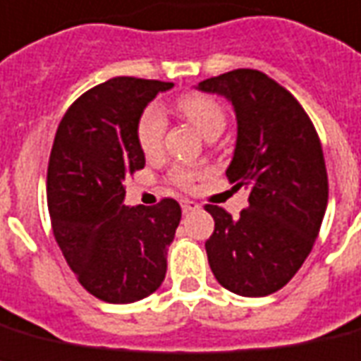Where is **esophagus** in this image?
Listing matches in <instances>:
<instances>
[{"label": "esophagus", "mask_w": 361, "mask_h": 361, "mask_svg": "<svg viewBox=\"0 0 361 361\" xmlns=\"http://www.w3.org/2000/svg\"><path fill=\"white\" fill-rule=\"evenodd\" d=\"M180 207H183L184 214H190V212H195V210L201 209V204L192 201V199H183V201H180Z\"/></svg>", "instance_id": "1"}]
</instances>
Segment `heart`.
Masks as SVG:
<instances>
[{
    "label": "heart",
    "instance_id": "obj_1",
    "mask_svg": "<svg viewBox=\"0 0 361 361\" xmlns=\"http://www.w3.org/2000/svg\"><path fill=\"white\" fill-rule=\"evenodd\" d=\"M178 109L204 137L212 134H221L226 126V111L221 104L207 94H186L178 100ZM166 115L157 104H151L143 109L137 121V143L147 157L157 154L162 149L164 132H166ZM173 180L180 186H188L194 180V173L186 167H175L171 173Z\"/></svg>",
    "mask_w": 361,
    "mask_h": 361
}]
</instances>
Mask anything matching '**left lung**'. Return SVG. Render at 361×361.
<instances>
[{
    "label": "left lung",
    "mask_w": 361,
    "mask_h": 361,
    "mask_svg": "<svg viewBox=\"0 0 361 361\" xmlns=\"http://www.w3.org/2000/svg\"><path fill=\"white\" fill-rule=\"evenodd\" d=\"M195 89L233 106L236 143L226 175L250 192L238 218L216 204L204 207L214 218V233L204 242L210 270L235 295H272L304 264L326 212L321 141L298 100L262 72L236 68Z\"/></svg>",
    "instance_id": "left-lung-1"
}]
</instances>
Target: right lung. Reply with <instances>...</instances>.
Wrapping results in <instances>:
<instances>
[{
    "instance_id": "add662e5",
    "label": "right lung",
    "mask_w": 361,
    "mask_h": 361,
    "mask_svg": "<svg viewBox=\"0 0 361 361\" xmlns=\"http://www.w3.org/2000/svg\"><path fill=\"white\" fill-rule=\"evenodd\" d=\"M173 83L117 76L89 89L59 123L48 164L51 229L83 289L132 304L162 285L180 204L126 207L125 178L145 167L137 121Z\"/></svg>"
}]
</instances>
